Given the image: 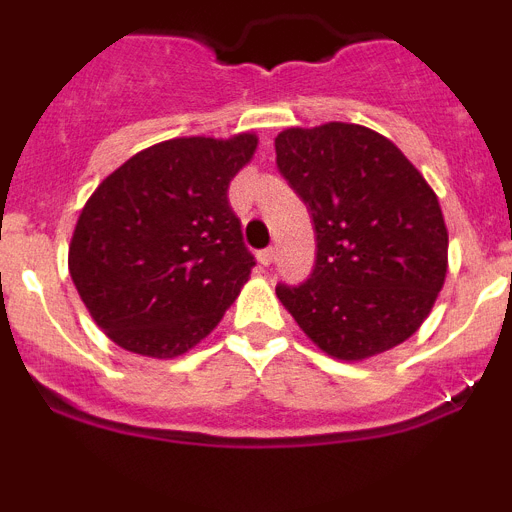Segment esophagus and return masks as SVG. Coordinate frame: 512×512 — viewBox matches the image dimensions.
I'll use <instances>...</instances> for the list:
<instances>
[{
	"label": "esophagus",
	"instance_id": "1",
	"mask_svg": "<svg viewBox=\"0 0 512 512\" xmlns=\"http://www.w3.org/2000/svg\"><path fill=\"white\" fill-rule=\"evenodd\" d=\"M274 256H277V251H274V248H264V251H259V261L264 266H269L271 261H274Z\"/></svg>",
	"mask_w": 512,
	"mask_h": 512
}]
</instances>
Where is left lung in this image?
Segmentation results:
<instances>
[{
	"instance_id": "obj_1",
	"label": "left lung",
	"mask_w": 512,
	"mask_h": 512,
	"mask_svg": "<svg viewBox=\"0 0 512 512\" xmlns=\"http://www.w3.org/2000/svg\"><path fill=\"white\" fill-rule=\"evenodd\" d=\"M274 148L318 241L310 279L279 284V302L333 359L364 361L408 341L449 271L431 184L390 138L354 122L287 128Z\"/></svg>"
}]
</instances>
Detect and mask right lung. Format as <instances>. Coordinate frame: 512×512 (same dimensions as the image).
Returning <instances> with one entry per match:
<instances>
[{"mask_svg": "<svg viewBox=\"0 0 512 512\" xmlns=\"http://www.w3.org/2000/svg\"><path fill=\"white\" fill-rule=\"evenodd\" d=\"M259 138H171L128 158L87 200L69 274L104 336L176 359L210 336L253 269L228 187Z\"/></svg>", "mask_w": 512, "mask_h": 512, "instance_id": "1", "label": "right lung"}]
</instances>
